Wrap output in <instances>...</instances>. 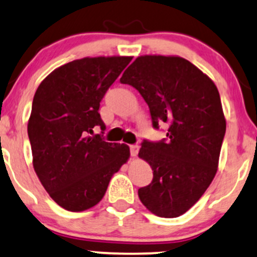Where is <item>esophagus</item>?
<instances>
[{
    "mask_svg": "<svg viewBox=\"0 0 257 257\" xmlns=\"http://www.w3.org/2000/svg\"><path fill=\"white\" fill-rule=\"evenodd\" d=\"M138 150H140V147L137 144H134V146H130V153H131V156H137Z\"/></svg>",
    "mask_w": 257,
    "mask_h": 257,
    "instance_id": "34e87169",
    "label": "esophagus"
}]
</instances>
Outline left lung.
<instances>
[{
  "mask_svg": "<svg viewBox=\"0 0 257 257\" xmlns=\"http://www.w3.org/2000/svg\"><path fill=\"white\" fill-rule=\"evenodd\" d=\"M149 105L153 127L167 123L166 140L143 141L140 158L153 170V182L138 190L147 209L161 218L188 212L218 171L226 120L213 80L179 56L144 55L120 78Z\"/></svg>",
  "mask_w": 257,
  "mask_h": 257,
  "instance_id": "1",
  "label": "left lung"
}]
</instances>
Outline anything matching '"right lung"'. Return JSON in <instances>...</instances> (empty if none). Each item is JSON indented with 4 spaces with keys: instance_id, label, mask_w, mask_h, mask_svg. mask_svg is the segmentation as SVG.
Segmentation results:
<instances>
[{
    "instance_id": "obj_1",
    "label": "right lung",
    "mask_w": 257,
    "mask_h": 257,
    "mask_svg": "<svg viewBox=\"0 0 257 257\" xmlns=\"http://www.w3.org/2000/svg\"><path fill=\"white\" fill-rule=\"evenodd\" d=\"M131 56L74 60L54 69L39 84L27 123L33 168L54 201L69 212L98 203L111 177L130 158L126 144L93 135L99 102Z\"/></svg>"
}]
</instances>
